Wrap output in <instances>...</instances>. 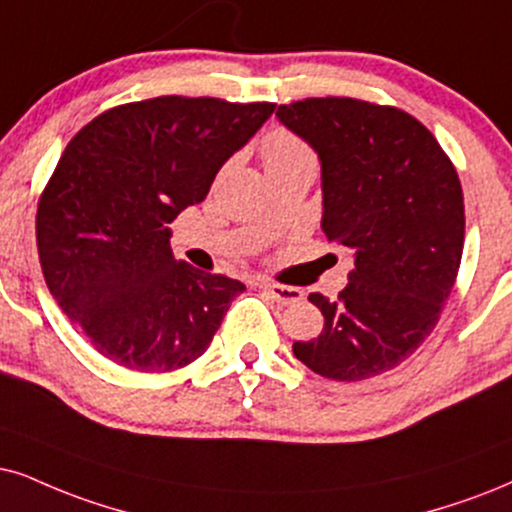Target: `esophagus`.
Returning a JSON list of instances; mask_svg holds the SVG:
<instances>
[{"instance_id":"obj_1","label":"esophagus","mask_w":512,"mask_h":512,"mask_svg":"<svg viewBox=\"0 0 512 512\" xmlns=\"http://www.w3.org/2000/svg\"><path fill=\"white\" fill-rule=\"evenodd\" d=\"M260 288L271 297V300H276L278 304H295V302L302 300V290L300 288L283 286V283H262Z\"/></svg>"}]
</instances>
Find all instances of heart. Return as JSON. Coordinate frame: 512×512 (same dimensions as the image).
Segmentation results:
<instances>
[{
  "mask_svg": "<svg viewBox=\"0 0 512 512\" xmlns=\"http://www.w3.org/2000/svg\"><path fill=\"white\" fill-rule=\"evenodd\" d=\"M260 153L269 174L278 170H290V167L316 165L314 148L309 146L300 134L286 127L269 129L260 141Z\"/></svg>",
  "mask_w": 512,
  "mask_h": 512,
  "instance_id": "1",
  "label": "heart"
}]
</instances>
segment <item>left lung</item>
I'll return each instance as SVG.
<instances>
[{"label":"left lung","mask_w":512,"mask_h":512,"mask_svg":"<svg viewBox=\"0 0 512 512\" xmlns=\"http://www.w3.org/2000/svg\"><path fill=\"white\" fill-rule=\"evenodd\" d=\"M276 115L319 153L321 226L354 252L338 300L309 295L323 331L295 342V357L340 383L392 371L435 331L454 290L465 238L456 167L401 108L314 96L283 103Z\"/></svg>","instance_id":"1"}]
</instances>
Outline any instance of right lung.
<instances>
[{
  "mask_svg": "<svg viewBox=\"0 0 512 512\" xmlns=\"http://www.w3.org/2000/svg\"><path fill=\"white\" fill-rule=\"evenodd\" d=\"M276 103L155 96L87 122L37 203L49 293L106 359L170 373L203 357L245 286L177 262L170 226L208 196Z\"/></svg>",
  "mask_w": 512,
  "mask_h": 512,
  "instance_id": "right-lung-1",
  "label": "right lung"
}]
</instances>
